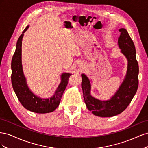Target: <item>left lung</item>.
I'll list each match as a JSON object with an SVG mask.
<instances>
[{"label":"left lung","instance_id":"8db88e82","mask_svg":"<svg viewBox=\"0 0 148 148\" xmlns=\"http://www.w3.org/2000/svg\"><path fill=\"white\" fill-rule=\"evenodd\" d=\"M119 32L118 46L127 60L128 66L124 80L115 94L107 100L94 97L90 94L92 81L86 75L81 74V86L86 107L94 115L100 117H111L123 112L132 102L138 87L139 67L134 45L125 28L119 29Z\"/></svg>","mask_w":148,"mask_h":148}]
</instances>
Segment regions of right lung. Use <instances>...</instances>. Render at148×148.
<instances>
[{"mask_svg": "<svg viewBox=\"0 0 148 148\" xmlns=\"http://www.w3.org/2000/svg\"><path fill=\"white\" fill-rule=\"evenodd\" d=\"M29 28H25L16 42L15 51L12 57L11 80L12 87L20 102L28 110L37 113H47L55 110L60 105L62 95L67 85L72 74L64 73L61 75V82L53 96L41 98L36 95L29 89L27 79L23 74L22 62V44L25 32Z\"/></svg>", "mask_w": 148, "mask_h": 148, "instance_id": "right-lung-1", "label": "right lung"}]
</instances>
